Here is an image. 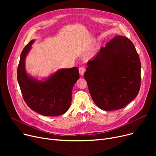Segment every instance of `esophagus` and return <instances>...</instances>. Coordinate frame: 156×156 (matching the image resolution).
<instances>
[{
    "label": "esophagus",
    "mask_w": 156,
    "mask_h": 156,
    "mask_svg": "<svg viewBox=\"0 0 156 156\" xmlns=\"http://www.w3.org/2000/svg\"><path fill=\"white\" fill-rule=\"evenodd\" d=\"M85 71V69L84 67H80V68H79V73H80V75L81 76H83L84 75Z\"/></svg>",
    "instance_id": "1"
}]
</instances>
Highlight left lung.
<instances>
[{
    "label": "left lung",
    "instance_id": "obj_1",
    "mask_svg": "<svg viewBox=\"0 0 156 156\" xmlns=\"http://www.w3.org/2000/svg\"><path fill=\"white\" fill-rule=\"evenodd\" d=\"M87 66L84 78L92 100L102 110L123 108L138 95L141 63L128 38L117 36L110 40Z\"/></svg>",
    "mask_w": 156,
    "mask_h": 156
}]
</instances>
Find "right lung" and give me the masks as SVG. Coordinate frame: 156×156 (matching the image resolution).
Here are the masks:
<instances>
[{
    "mask_svg": "<svg viewBox=\"0 0 156 156\" xmlns=\"http://www.w3.org/2000/svg\"><path fill=\"white\" fill-rule=\"evenodd\" d=\"M35 41L31 40L23 48L18 67V81L23 99L31 109L43 116L62 115L71 105L72 90L80 78L78 69H59L41 80L32 76L27 71L25 60Z\"/></svg>",
    "mask_w": 156,
    "mask_h": 156,
    "instance_id": "1",
    "label": "right lung"
}]
</instances>
